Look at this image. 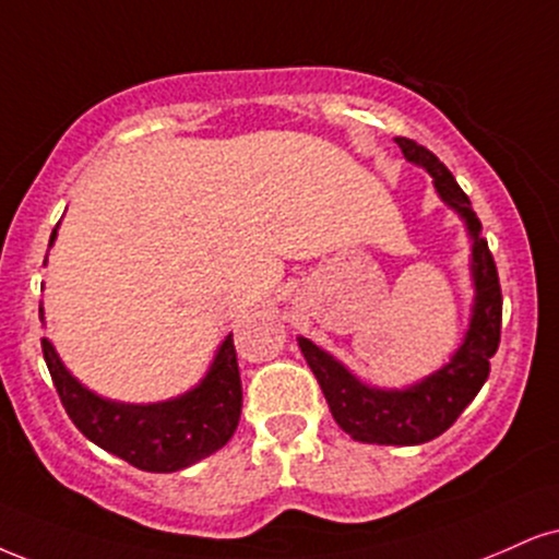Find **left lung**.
<instances>
[{"mask_svg": "<svg viewBox=\"0 0 559 559\" xmlns=\"http://www.w3.org/2000/svg\"><path fill=\"white\" fill-rule=\"evenodd\" d=\"M396 144L402 147L406 160L423 165L432 176L438 197L459 212L472 236L474 306L469 332L451 362L406 389H376V385L355 378L340 360L323 353L306 336H298V344L323 396H326L336 425L347 436L360 443L419 445L443 436L490 376V357L498 353L500 344L502 293L495 259L487 248V240L481 238V223L456 178L430 150L415 140L396 136Z\"/></svg>", "mask_w": 559, "mask_h": 559, "instance_id": "8db88e82", "label": "left lung"}]
</instances>
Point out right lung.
Segmentation results:
<instances>
[{"instance_id":"obj_1","label":"right lung","mask_w":559,"mask_h":559,"mask_svg":"<svg viewBox=\"0 0 559 559\" xmlns=\"http://www.w3.org/2000/svg\"><path fill=\"white\" fill-rule=\"evenodd\" d=\"M53 238L57 230L51 243ZM40 347L69 419L87 440L136 469L157 474L186 469L219 451L236 432L243 391L233 334L219 344L202 383L157 404H121L93 394L64 368L51 342L40 340Z\"/></svg>"}]
</instances>
